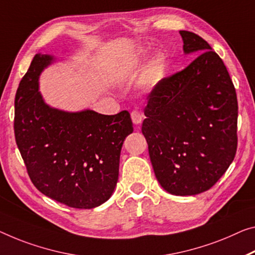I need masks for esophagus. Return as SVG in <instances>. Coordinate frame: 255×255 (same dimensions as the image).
I'll return each mask as SVG.
<instances>
[{
    "label": "esophagus",
    "mask_w": 255,
    "mask_h": 255,
    "mask_svg": "<svg viewBox=\"0 0 255 255\" xmlns=\"http://www.w3.org/2000/svg\"><path fill=\"white\" fill-rule=\"evenodd\" d=\"M131 119L133 121V123H134L135 125H138L141 123V121H142V114H141V113L138 111H133L131 113Z\"/></svg>",
    "instance_id": "1"
}]
</instances>
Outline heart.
<instances>
[{
    "instance_id": "obj_1",
    "label": "heart",
    "mask_w": 255,
    "mask_h": 255,
    "mask_svg": "<svg viewBox=\"0 0 255 255\" xmlns=\"http://www.w3.org/2000/svg\"><path fill=\"white\" fill-rule=\"evenodd\" d=\"M165 60L162 56H157L154 58V60L150 62L149 67H148V74L152 78V80L158 81L164 76V73H165Z\"/></svg>"
}]
</instances>
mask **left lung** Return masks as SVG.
I'll use <instances>...</instances> for the list:
<instances>
[{
	"label": "left lung",
	"mask_w": 255,
	"mask_h": 255,
	"mask_svg": "<svg viewBox=\"0 0 255 255\" xmlns=\"http://www.w3.org/2000/svg\"><path fill=\"white\" fill-rule=\"evenodd\" d=\"M185 53L198 54L148 96L142 131L155 175L167 193L212 188L237 150L236 90L225 64L197 34L180 30Z\"/></svg>",
	"instance_id": "1"
}]
</instances>
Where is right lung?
I'll use <instances>...</instances> for the list:
<instances>
[{"label": "right lung", "mask_w": 255, "mask_h": 255, "mask_svg": "<svg viewBox=\"0 0 255 255\" xmlns=\"http://www.w3.org/2000/svg\"><path fill=\"white\" fill-rule=\"evenodd\" d=\"M53 57L35 54L14 98V136L34 186L74 209L105 203L119 180L123 142L133 132L130 113L103 115L51 108L38 77Z\"/></svg>", "instance_id": "add662e5"}]
</instances>
